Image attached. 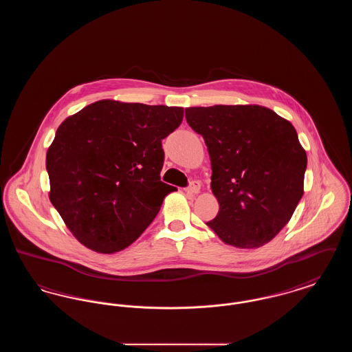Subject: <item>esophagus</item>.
Masks as SVG:
<instances>
[{"label": "esophagus", "instance_id": "obj_1", "mask_svg": "<svg viewBox=\"0 0 352 352\" xmlns=\"http://www.w3.org/2000/svg\"><path fill=\"white\" fill-rule=\"evenodd\" d=\"M199 191H201V184L199 182H192L186 188V192L191 194V195H197V194H199Z\"/></svg>", "mask_w": 352, "mask_h": 352}]
</instances>
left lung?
<instances>
[{
  "label": "left lung",
  "instance_id": "left-lung-1",
  "mask_svg": "<svg viewBox=\"0 0 352 352\" xmlns=\"http://www.w3.org/2000/svg\"><path fill=\"white\" fill-rule=\"evenodd\" d=\"M186 120L211 160L219 212L207 226L236 248L265 245L303 195L307 157L294 126L256 104L186 108Z\"/></svg>",
  "mask_w": 352,
  "mask_h": 352
}]
</instances>
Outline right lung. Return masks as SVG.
<instances>
[{"label": "right lung", "instance_id": "right-lung-1", "mask_svg": "<svg viewBox=\"0 0 352 352\" xmlns=\"http://www.w3.org/2000/svg\"><path fill=\"white\" fill-rule=\"evenodd\" d=\"M182 107L99 100L66 118L46 154L50 198L71 234L99 253L122 251L177 188L160 173L162 140Z\"/></svg>", "mask_w": 352, "mask_h": 352}]
</instances>
